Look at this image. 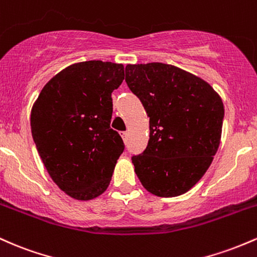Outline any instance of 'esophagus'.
<instances>
[{
	"mask_svg": "<svg viewBox=\"0 0 257 257\" xmlns=\"http://www.w3.org/2000/svg\"><path fill=\"white\" fill-rule=\"evenodd\" d=\"M121 137H122L123 142H127V140H128V134H127V132H122V134H121Z\"/></svg>",
	"mask_w": 257,
	"mask_h": 257,
	"instance_id": "esophagus-1",
	"label": "esophagus"
}]
</instances>
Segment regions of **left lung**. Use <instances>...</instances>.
Here are the masks:
<instances>
[{
	"instance_id": "8db88e82",
	"label": "left lung",
	"mask_w": 257,
	"mask_h": 257,
	"mask_svg": "<svg viewBox=\"0 0 257 257\" xmlns=\"http://www.w3.org/2000/svg\"><path fill=\"white\" fill-rule=\"evenodd\" d=\"M125 81L149 117V141L132 157L144 188L158 197L188 192L220 146L224 106L206 81L164 63L126 65Z\"/></svg>"
}]
</instances>
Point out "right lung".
<instances>
[{
  "instance_id": "right-lung-1",
  "label": "right lung",
  "mask_w": 257,
  "mask_h": 257,
  "mask_svg": "<svg viewBox=\"0 0 257 257\" xmlns=\"http://www.w3.org/2000/svg\"><path fill=\"white\" fill-rule=\"evenodd\" d=\"M123 65L102 60L75 63L43 86L31 109L34 142L53 182L76 200L104 193L123 152L110 128L111 92Z\"/></svg>"
}]
</instances>
